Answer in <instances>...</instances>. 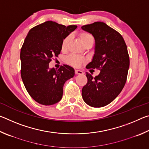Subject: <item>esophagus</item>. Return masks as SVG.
<instances>
[{
  "mask_svg": "<svg viewBox=\"0 0 149 149\" xmlns=\"http://www.w3.org/2000/svg\"><path fill=\"white\" fill-rule=\"evenodd\" d=\"M75 74H77V75H78V74H84V72H83L82 71H81V70H75Z\"/></svg>",
  "mask_w": 149,
  "mask_h": 149,
  "instance_id": "esophagus-1",
  "label": "esophagus"
}]
</instances>
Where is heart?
I'll return each mask as SVG.
<instances>
[{
  "instance_id": "1",
  "label": "heart",
  "mask_w": 149,
  "mask_h": 149,
  "mask_svg": "<svg viewBox=\"0 0 149 149\" xmlns=\"http://www.w3.org/2000/svg\"><path fill=\"white\" fill-rule=\"evenodd\" d=\"M79 37L81 42L83 45H87L89 42H93V37L89 33L86 31H81L79 33ZM70 41V36L65 37L62 42V49L64 50L67 49L68 45ZM65 61L68 64L74 67H79L83 63L85 62V60L76 55H70L65 59Z\"/></svg>"
}]
</instances>
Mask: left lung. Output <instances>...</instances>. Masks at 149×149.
Segmentation results:
<instances>
[{
	"instance_id": "obj_1",
	"label": "left lung",
	"mask_w": 149,
	"mask_h": 149,
	"mask_svg": "<svg viewBox=\"0 0 149 149\" xmlns=\"http://www.w3.org/2000/svg\"><path fill=\"white\" fill-rule=\"evenodd\" d=\"M81 28L95 40L94 56L86 68L100 70L95 77L86 73L87 83L82 89V97L91 107H102L112 102L125 84L130 67L127 48L122 35L104 22Z\"/></svg>"
}]
</instances>
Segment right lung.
<instances>
[{"label": "right lung", "mask_w": 149, "mask_h": 149, "mask_svg": "<svg viewBox=\"0 0 149 149\" xmlns=\"http://www.w3.org/2000/svg\"><path fill=\"white\" fill-rule=\"evenodd\" d=\"M77 26L47 21L29 30L20 52L21 76L25 87L35 101L52 105L62 99L65 82L74 76L73 68L64 64L49 69L52 57H58L65 37Z\"/></svg>", "instance_id": "add662e5"}]
</instances>
